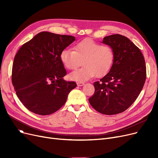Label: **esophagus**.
I'll return each instance as SVG.
<instances>
[{
	"label": "esophagus",
	"instance_id": "esophagus-1",
	"mask_svg": "<svg viewBox=\"0 0 158 158\" xmlns=\"http://www.w3.org/2000/svg\"><path fill=\"white\" fill-rule=\"evenodd\" d=\"M84 85H85V82H77V85L78 86H83Z\"/></svg>",
	"mask_w": 158,
	"mask_h": 158
}]
</instances>
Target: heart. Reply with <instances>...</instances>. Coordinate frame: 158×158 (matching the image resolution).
Segmentation results:
<instances>
[{
  "label": "heart",
  "mask_w": 158,
  "mask_h": 158,
  "mask_svg": "<svg viewBox=\"0 0 158 158\" xmlns=\"http://www.w3.org/2000/svg\"><path fill=\"white\" fill-rule=\"evenodd\" d=\"M73 49L66 48L60 53L61 61L69 70L76 69L82 61L84 66L70 73L71 80L82 82L95 76L102 77L111 69L114 54L110 46L85 39L75 45Z\"/></svg>",
  "instance_id": "heart-1"
}]
</instances>
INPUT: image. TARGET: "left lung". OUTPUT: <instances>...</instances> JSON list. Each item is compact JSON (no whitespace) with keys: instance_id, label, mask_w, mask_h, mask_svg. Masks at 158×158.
<instances>
[{"instance_id":"8db88e82","label":"left lung","mask_w":158,"mask_h":158,"mask_svg":"<svg viewBox=\"0 0 158 158\" xmlns=\"http://www.w3.org/2000/svg\"><path fill=\"white\" fill-rule=\"evenodd\" d=\"M102 43L113 48L114 61L110 72L94 82L89 102L98 112L111 115L126 110L136 101L145 84L146 66L140 50L127 37L112 35Z\"/></svg>"}]
</instances>
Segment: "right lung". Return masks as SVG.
<instances>
[{"instance_id": "add662e5", "label": "right lung", "mask_w": 158, "mask_h": 158, "mask_svg": "<svg viewBox=\"0 0 158 158\" xmlns=\"http://www.w3.org/2000/svg\"><path fill=\"white\" fill-rule=\"evenodd\" d=\"M76 40L74 36L41 32L24 44L15 56L12 83L16 94L30 111L51 114L64 104L77 86L66 81L60 53Z\"/></svg>"}]
</instances>
